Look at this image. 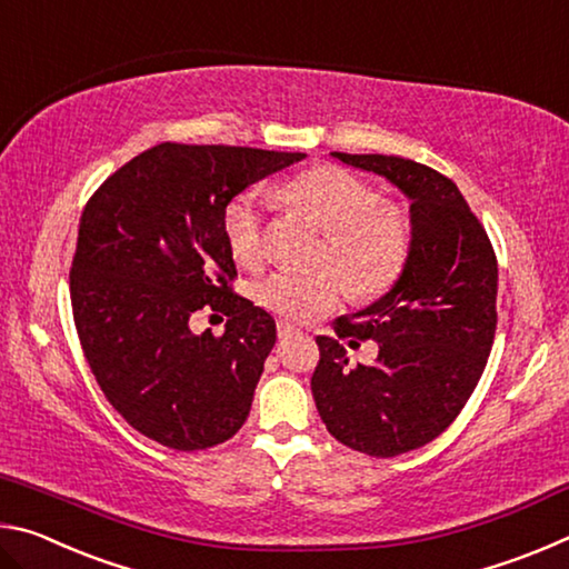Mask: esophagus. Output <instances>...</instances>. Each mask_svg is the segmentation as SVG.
Listing matches in <instances>:
<instances>
[{"mask_svg":"<svg viewBox=\"0 0 569 569\" xmlns=\"http://www.w3.org/2000/svg\"><path fill=\"white\" fill-rule=\"evenodd\" d=\"M278 339H288V336H293V333H298V329L296 326H291L288 321H278Z\"/></svg>","mask_w":569,"mask_h":569,"instance_id":"obj_1","label":"esophagus"}]
</instances>
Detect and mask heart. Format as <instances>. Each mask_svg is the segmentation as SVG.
Wrapping results in <instances>:
<instances>
[{
  "label": "heart",
  "mask_w": 569,
  "mask_h": 569,
  "mask_svg": "<svg viewBox=\"0 0 569 569\" xmlns=\"http://www.w3.org/2000/svg\"><path fill=\"white\" fill-rule=\"evenodd\" d=\"M278 200L323 230L321 263L339 268L356 293H381L407 263L411 233L403 208L379 200L377 190L349 170L308 168L278 188ZM223 228L238 263L263 261V216L256 192H243L226 208ZM343 293L346 283L333 268L316 273L273 271L256 283L258 303L291 321L329 311Z\"/></svg>",
  "instance_id": "heart-1"
}]
</instances>
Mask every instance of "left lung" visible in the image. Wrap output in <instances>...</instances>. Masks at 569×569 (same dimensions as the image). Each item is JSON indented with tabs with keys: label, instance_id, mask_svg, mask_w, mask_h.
<instances>
[{
	"label": "left lung",
	"instance_id": "obj_1",
	"mask_svg": "<svg viewBox=\"0 0 569 569\" xmlns=\"http://www.w3.org/2000/svg\"><path fill=\"white\" fill-rule=\"evenodd\" d=\"M331 158L387 178L409 200L411 240L399 278L373 303L341 316L336 336H316L321 361L311 377L331 437L387 459L437 439L475 391L497 329V258L441 172L397 156ZM341 338L377 340L378 361L351 367Z\"/></svg>",
	"mask_w": 569,
	"mask_h": 569
}]
</instances>
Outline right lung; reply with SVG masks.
<instances>
[{
  "instance_id": "right-lung-1",
  "label": "right lung",
  "mask_w": 569,
  "mask_h": 569,
  "mask_svg": "<svg viewBox=\"0 0 569 569\" xmlns=\"http://www.w3.org/2000/svg\"><path fill=\"white\" fill-rule=\"evenodd\" d=\"M303 158L162 142L82 210L70 271L82 351L120 417L162 447H216L248 419L276 321L228 286L223 218L238 192ZM200 310L229 316L223 337L191 333Z\"/></svg>"
}]
</instances>
